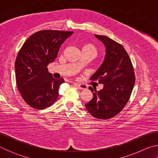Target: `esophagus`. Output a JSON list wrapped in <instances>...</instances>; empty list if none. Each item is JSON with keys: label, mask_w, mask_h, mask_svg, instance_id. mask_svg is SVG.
Returning <instances> with one entry per match:
<instances>
[{"label": "esophagus", "mask_w": 158, "mask_h": 158, "mask_svg": "<svg viewBox=\"0 0 158 158\" xmlns=\"http://www.w3.org/2000/svg\"><path fill=\"white\" fill-rule=\"evenodd\" d=\"M75 85L77 86V88L81 90H84V89H87V85L85 84H75Z\"/></svg>", "instance_id": "esophagus-1"}]
</instances>
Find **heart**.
<instances>
[{"mask_svg":"<svg viewBox=\"0 0 158 158\" xmlns=\"http://www.w3.org/2000/svg\"><path fill=\"white\" fill-rule=\"evenodd\" d=\"M82 50H89V51H91L94 53H96V48L94 46V45H93L92 44H90V43H85L84 44H83L82 46Z\"/></svg>","mask_w":158,"mask_h":158,"instance_id":"heart-1","label":"heart"}]
</instances>
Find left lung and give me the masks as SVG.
Segmentation results:
<instances>
[{
    "label": "left lung",
    "mask_w": 158,
    "mask_h": 158,
    "mask_svg": "<svg viewBox=\"0 0 158 158\" xmlns=\"http://www.w3.org/2000/svg\"><path fill=\"white\" fill-rule=\"evenodd\" d=\"M95 36L105 45L106 54L90 79L98 80L104 87L100 91L89 88L93 98L85 106L94 118L109 119L119 114L129 100L135 76L129 56L121 44L105 35Z\"/></svg>",
    "instance_id": "left-lung-1"
}]
</instances>
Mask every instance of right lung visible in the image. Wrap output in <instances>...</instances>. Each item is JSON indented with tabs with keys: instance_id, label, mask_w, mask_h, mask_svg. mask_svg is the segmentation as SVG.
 Here are the masks:
<instances>
[{
	"instance_id": "add662e5",
	"label": "right lung",
	"mask_w": 158,
	"mask_h": 158,
	"mask_svg": "<svg viewBox=\"0 0 158 158\" xmlns=\"http://www.w3.org/2000/svg\"><path fill=\"white\" fill-rule=\"evenodd\" d=\"M73 31L45 30L32 35L23 44L15 60L19 91L31 107L43 109L54 103L58 89L65 82L56 79L47 65L57 57L60 47Z\"/></svg>"
}]
</instances>
